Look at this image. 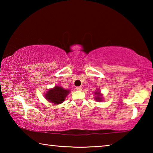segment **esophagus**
I'll return each mask as SVG.
<instances>
[{
	"label": "esophagus",
	"instance_id": "1",
	"mask_svg": "<svg viewBox=\"0 0 153 153\" xmlns=\"http://www.w3.org/2000/svg\"><path fill=\"white\" fill-rule=\"evenodd\" d=\"M76 90H78V91H81V90H82V86L76 87Z\"/></svg>",
	"mask_w": 153,
	"mask_h": 153
}]
</instances>
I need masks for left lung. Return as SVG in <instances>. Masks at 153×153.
Listing matches in <instances>:
<instances>
[{
  "instance_id": "left-lung-1",
  "label": "left lung",
  "mask_w": 153,
  "mask_h": 153,
  "mask_svg": "<svg viewBox=\"0 0 153 153\" xmlns=\"http://www.w3.org/2000/svg\"><path fill=\"white\" fill-rule=\"evenodd\" d=\"M95 94H97V97H96L95 99L98 100V101H101L102 100V97H101V94H100L99 92H96Z\"/></svg>"
}]
</instances>
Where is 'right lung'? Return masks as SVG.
I'll return each mask as SVG.
<instances>
[{
	"label": "right lung",
	"instance_id": "right-lung-1",
	"mask_svg": "<svg viewBox=\"0 0 153 153\" xmlns=\"http://www.w3.org/2000/svg\"><path fill=\"white\" fill-rule=\"evenodd\" d=\"M69 93V90H65L59 86H55L54 88L48 90L45 95V98L49 102L58 105L64 101Z\"/></svg>",
	"mask_w": 153,
	"mask_h": 153
}]
</instances>
